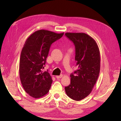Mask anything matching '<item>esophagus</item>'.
Returning a JSON list of instances; mask_svg holds the SVG:
<instances>
[{"label":"esophagus","instance_id":"esophagus-1","mask_svg":"<svg viewBox=\"0 0 121 121\" xmlns=\"http://www.w3.org/2000/svg\"><path fill=\"white\" fill-rule=\"evenodd\" d=\"M62 76H63V75H59V76H56V78L59 79V78H62Z\"/></svg>","mask_w":121,"mask_h":121}]
</instances>
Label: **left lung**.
Returning <instances> with one entry per match:
<instances>
[{"label":"left lung","mask_w":121,"mask_h":121,"mask_svg":"<svg viewBox=\"0 0 121 121\" xmlns=\"http://www.w3.org/2000/svg\"><path fill=\"white\" fill-rule=\"evenodd\" d=\"M75 48L78 70L70 75L71 83L65 87L66 95L80 101L91 94L98 78L100 69L99 47L94 38L84 33H66Z\"/></svg>","instance_id":"1"}]
</instances>
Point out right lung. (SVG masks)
I'll return each instance as SVG.
<instances>
[{
    "instance_id": "right-lung-1",
    "label": "right lung",
    "mask_w": 121,
    "mask_h": 121,
    "mask_svg": "<svg viewBox=\"0 0 121 121\" xmlns=\"http://www.w3.org/2000/svg\"><path fill=\"white\" fill-rule=\"evenodd\" d=\"M45 30L33 33L25 41L19 63L20 78L24 91L34 98L47 94L52 83L48 72L42 71L51 45L63 36Z\"/></svg>"
}]
</instances>
